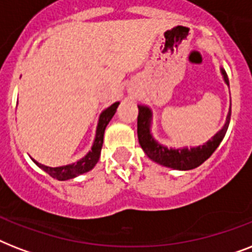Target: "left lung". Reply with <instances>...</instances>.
Returning <instances> with one entry per match:
<instances>
[{"label":"left lung","instance_id":"obj_1","mask_svg":"<svg viewBox=\"0 0 252 252\" xmlns=\"http://www.w3.org/2000/svg\"><path fill=\"white\" fill-rule=\"evenodd\" d=\"M225 82L229 85L226 73L222 70ZM230 114L229 111L226 123L219 133L215 137L209 140L205 145L192 148V149H167L165 146L159 145L154 141V138L150 134V118L152 112L148 107L138 106V116H137V136L138 142L146 153V156L152 158L154 162L159 165L167 166V167L176 168V170H191L200 166L204 161H207L211 157L213 152L219 148L220 142L222 141L223 136L226 133L229 122H230Z\"/></svg>","mask_w":252,"mask_h":252}]
</instances>
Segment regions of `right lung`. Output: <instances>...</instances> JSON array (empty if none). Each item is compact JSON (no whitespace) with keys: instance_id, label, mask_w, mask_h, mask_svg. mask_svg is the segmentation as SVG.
<instances>
[{"instance_id":"right-lung-1","label":"right lung","mask_w":252,"mask_h":252,"mask_svg":"<svg viewBox=\"0 0 252 252\" xmlns=\"http://www.w3.org/2000/svg\"><path fill=\"white\" fill-rule=\"evenodd\" d=\"M119 106V102L114 103L112 106H110L107 110H104L99 118L98 128H96V134H95V141L94 145L91 148V152H89L87 156H85L82 159H80L76 163H72V165L66 166H60V167H48V166H44L39 163L36 161H32L36 163L40 168H43L45 172H48L49 175L55 178V179L59 180H66L72 179V178H76V176L84 174V172L90 171L91 168L96 165V162L99 161V157H100V150H102L103 145V136H104V129H106L107 124L110 123V120L112 119V116L116 112V108Z\"/></svg>"}]
</instances>
